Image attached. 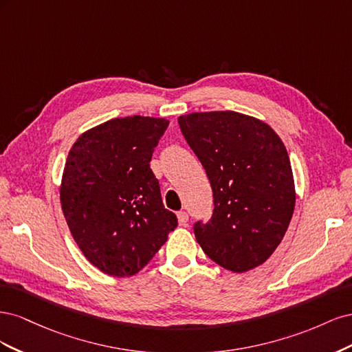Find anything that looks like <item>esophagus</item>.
I'll list each match as a JSON object with an SVG mask.
<instances>
[{
  "mask_svg": "<svg viewBox=\"0 0 352 352\" xmlns=\"http://www.w3.org/2000/svg\"><path fill=\"white\" fill-rule=\"evenodd\" d=\"M188 212H185V211H179L177 212V221H179V225L180 226H185L186 223H188Z\"/></svg>",
  "mask_w": 352,
  "mask_h": 352,
  "instance_id": "obj_1",
  "label": "esophagus"
}]
</instances>
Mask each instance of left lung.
<instances>
[{"mask_svg":"<svg viewBox=\"0 0 352 352\" xmlns=\"http://www.w3.org/2000/svg\"><path fill=\"white\" fill-rule=\"evenodd\" d=\"M177 122L214 197L208 223L194 225L202 251L230 272L258 267L279 247L295 208L282 140L267 123L236 111L190 113Z\"/></svg>","mask_w":352,"mask_h":352,"instance_id":"left-lung-1","label":"left lung"}]
</instances>
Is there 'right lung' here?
<instances>
[{
	"label": "right lung",
	"mask_w": 352,
	"mask_h": 352,
	"mask_svg": "<svg viewBox=\"0 0 352 352\" xmlns=\"http://www.w3.org/2000/svg\"><path fill=\"white\" fill-rule=\"evenodd\" d=\"M167 126L160 117L111 119L83 132L69 151L63 214L85 257L105 274H136L177 226L150 167Z\"/></svg>",
	"instance_id": "1"
}]
</instances>
